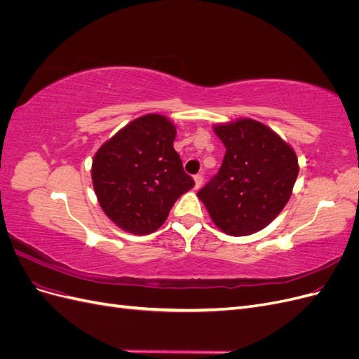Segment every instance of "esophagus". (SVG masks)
I'll list each match as a JSON object with an SVG mask.
<instances>
[{
  "label": "esophagus",
  "mask_w": 359,
  "mask_h": 359,
  "mask_svg": "<svg viewBox=\"0 0 359 359\" xmlns=\"http://www.w3.org/2000/svg\"><path fill=\"white\" fill-rule=\"evenodd\" d=\"M202 175H199V173H198V175H194V189H199L201 186H202Z\"/></svg>",
  "instance_id": "esophagus-1"
}]
</instances>
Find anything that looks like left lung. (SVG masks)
Returning a JSON list of instances; mask_svg holds the SVG:
<instances>
[{
  "label": "left lung",
  "instance_id": "left-lung-1",
  "mask_svg": "<svg viewBox=\"0 0 359 359\" xmlns=\"http://www.w3.org/2000/svg\"><path fill=\"white\" fill-rule=\"evenodd\" d=\"M214 133L226 154L198 198L224 233L262 231L290 199L299 172L295 151L273 128L250 118L215 124Z\"/></svg>",
  "mask_w": 359,
  "mask_h": 359
}]
</instances>
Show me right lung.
I'll return each instance as SVG.
<instances>
[{"instance_id": "obj_1", "label": "right lung", "mask_w": 359, "mask_h": 359, "mask_svg": "<svg viewBox=\"0 0 359 359\" xmlns=\"http://www.w3.org/2000/svg\"><path fill=\"white\" fill-rule=\"evenodd\" d=\"M177 127L160 114L133 119L97 149L91 178L103 212L133 235L156 232L194 187L173 149Z\"/></svg>"}]
</instances>
